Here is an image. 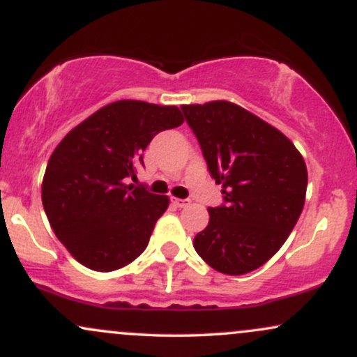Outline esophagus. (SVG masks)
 I'll list each match as a JSON object with an SVG mask.
<instances>
[{
  "label": "esophagus",
  "mask_w": 357,
  "mask_h": 357,
  "mask_svg": "<svg viewBox=\"0 0 357 357\" xmlns=\"http://www.w3.org/2000/svg\"><path fill=\"white\" fill-rule=\"evenodd\" d=\"M173 204H174V206H178V208H184V206H188V204H190V199L173 198Z\"/></svg>",
  "instance_id": "1"
}]
</instances>
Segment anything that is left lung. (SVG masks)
Wrapping results in <instances>:
<instances>
[{"instance_id":"1","label":"left lung","mask_w":357,"mask_h":357,"mask_svg":"<svg viewBox=\"0 0 357 357\" xmlns=\"http://www.w3.org/2000/svg\"><path fill=\"white\" fill-rule=\"evenodd\" d=\"M198 139L223 204L195 250L227 275L253 272L280 250L305 202L307 167L296 146L273 126L227 100L181 105Z\"/></svg>"}]
</instances>
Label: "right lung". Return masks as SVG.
Returning <instances> with one entry per match:
<instances>
[{
  "instance_id": "add662e5",
  "label": "right lung",
  "mask_w": 357,
  "mask_h": 357,
  "mask_svg": "<svg viewBox=\"0 0 357 357\" xmlns=\"http://www.w3.org/2000/svg\"><path fill=\"white\" fill-rule=\"evenodd\" d=\"M174 105L117 100L73 127L48 159L42 202L56 238L97 272L126 267L144 252L167 196L127 184L161 130L183 124Z\"/></svg>"
}]
</instances>
